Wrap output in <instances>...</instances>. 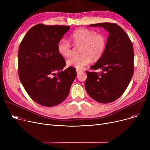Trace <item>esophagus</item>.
Masks as SVG:
<instances>
[{
	"mask_svg": "<svg viewBox=\"0 0 150 150\" xmlns=\"http://www.w3.org/2000/svg\"><path fill=\"white\" fill-rule=\"evenodd\" d=\"M81 72H83V70H78V69L76 70V74H77L78 75L80 74L81 73Z\"/></svg>",
	"mask_w": 150,
	"mask_h": 150,
	"instance_id": "34e87169",
	"label": "esophagus"
}]
</instances>
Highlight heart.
<instances>
[{
	"label": "heart",
	"mask_w": 150,
	"mask_h": 150,
	"mask_svg": "<svg viewBox=\"0 0 150 150\" xmlns=\"http://www.w3.org/2000/svg\"><path fill=\"white\" fill-rule=\"evenodd\" d=\"M70 39L76 47L81 46L80 56H73L67 61V65L77 69H81L88 65L91 59L93 61L100 59L105 51L107 41L106 37L96 31L86 29H78L71 35ZM58 50L64 57L70 56L72 48L70 44L66 39L59 41Z\"/></svg>",
	"instance_id": "obj_1"
}]
</instances>
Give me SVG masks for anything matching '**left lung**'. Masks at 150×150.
Listing matches in <instances>:
<instances>
[{
  "label": "left lung",
  "instance_id": "8db88e82",
  "mask_svg": "<svg viewBox=\"0 0 150 150\" xmlns=\"http://www.w3.org/2000/svg\"><path fill=\"white\" fill-rule=\"evenodd\" d=\"M103 27L109 33L105 51L90 67L100 72L87 74L84 86L89 96L101 103H109L120 97L127 89L134 73V55L127 33L115 23L105 22L89 25Z\"/></svg>",
  "mask_w": 150,
  "mask_h": 150
}]
</instances>
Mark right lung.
<instances>
[{"mask_svg":"<svg viewBox=\"0 0 150 150\" xmlns=\"http://www.w3.org/2000/svg\"><path fill=\"white\" fill-rule=\"evenodd\" d=\"M69 29V26L39 23L28 31L20 44L19 80L31 98L42 106H54L64 101L76 76L74 67L62 70L66 61L57 47Z\"/></svg>","mask_w":150,"mask_h":150,"instance_id":"right-lung-1","label":"right lung"}]
</instances>
